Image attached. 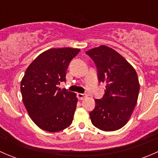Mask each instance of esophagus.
I'll list each match as a JSON object with an SVG mask.
<instances>
[{
    "instance_id": "esophagus-1",
    "label": "esophagus",
    "mask_w": 158,
    "mask_h": 158,
    "mask_svg": "<svg viewBox=\"0 0 158 158\" xmlns=\"http://www.w3.org/2000/svg\"><path fill=\"white\" fill-rule=\"evenodd\" d=\"M86 96H87L86 94H82V93H78L77 94L78 98H79V99H80V100H82L83 98H85Z\"/></svg>"
}]
</instances>
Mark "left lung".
Segmentation results:
<instances>
[{"label": "left lung", "instance_id": "8db88e82", "mask_svg": "<svg viewBox=\"0 0 158 158\" xmlns=\"http://www.w3.org/2000/svg\"><path fill=\"white\" fill-rule=\"evenodd\" d=\"M85 53L95 63L100 82H106L105 95L95 99L90 113L92 125L100 130L112 131L125 126L135 110L140 84L133 66L114 49L102 45Z\"/></svg>", "mask_w": 158, "mask_h": 158}]
</instances>
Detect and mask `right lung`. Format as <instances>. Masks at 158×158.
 Returning a JSON list of instances; mask_svg holds the SVG:
<instances>
[{
  "label": "right lung",
  "instance_id": "right-lung-1",
  "mask_svg": "<svg viewBox=\"0 0 158 158\" xmlns=\"http://www.w3.org/2000/svg\"><path fill=\"white\" fill-rule=\"evenodd\" d=\"M80 49H49L40 54L27 69L20 82L23 102L33 122L49 132L68 128L77 104L75 92L57 87L66 81V70Z\"/></svg>",
  "mask_w": 158,
  "mask_h": 158
}]
</instances>
